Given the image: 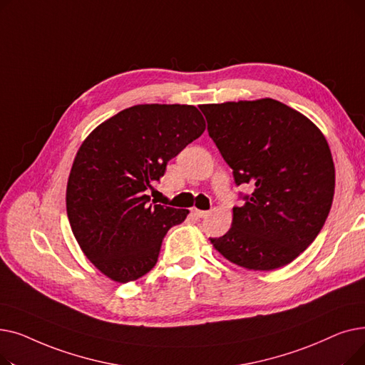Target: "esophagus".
Here are the masks:
<instances>
[{"instance_id":"obj_1","label":"esophagus","mask_w":365,"mask_h":365,"mask_svg":"<svg viewBox=\"0 0 365 365\" xmlns=\"http://www.w3.org/2000/svg\"><path fill=\"white\" fill-rule=\"evenodd\" d=\"M192 213L200 217V219H204L208 216V212H202V210H198V208H192Z\"/></svg>"}]
</instances>
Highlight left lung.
I'll list each match as a JSON object with an SVG mask.
<instances>
[{"label": "left lung", "instance_id": "8db88e82", "mask_svg": "<svg viewBox=\"0 0 365 365\" xmlns=\"http://www.w3.org/2000/svg\"><path fill=\"white\" fill-rule=\"evenodd\" d=\"M208 136L235 185H250L232 226L210 238L238 266L272 271L293 262L322 229L334 197L327 140L300 112L274 99L202 105Z\"/></svg>", "mask_w": 365, "mask_h": 365}]
</instances>
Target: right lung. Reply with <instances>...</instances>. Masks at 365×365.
Returning a JSON list of instances; mask_svg holds the SVG:
<instances>
[{
    "instance_id": "right-lung-1",
    "label": "right lung",
    "mask_w": 365,
    "mask_h": 365,
    "mask_svg": "<svg viewBox=\"0 0 365 365\" xmlns=\"http://www.w3.org/2000/svg\"><path fill=\"white\" fill-rule=\"evenodd\" d=\"M205 130L190 105H136L94 128L76 152L66 187L72 232L87 259L117 282L155 266L168 229L187 210L149 202L165 167Z\"/></svg>"
}]
</instances>
